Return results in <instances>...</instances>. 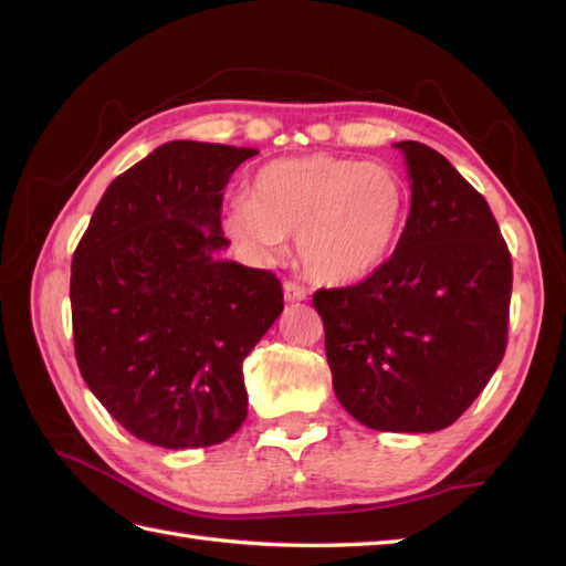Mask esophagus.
<instances>
[{"instance_id":"obj_1","label":"esophagus","mask_w":566,"mask_h":566,"mask_svg":"<svg viewBox=\"0 0 566 566\" xmlns=\"http://www.w3.org/2000/svg\"><path fill=\"white\" fill-rule=\"evenodd\" d=\"M308 294H306V290H304V286L302 284H296V282H284V298H286V302H304V298H306Z\"/></svg>"}]
</instances>
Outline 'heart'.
Returning a JSON list of instances; mask_svg holds the SVG:
<instances>
[{
    "mask_svg": "<svg viewBox=\"0 0 566 566\" xmlns=\"http://www.w3.org/2000/svg\"><path fill=\"white\" fill-rule=\"evenodd\" d=\"M408 211L403 177L389 165L306 155L264 165L250 199L226 209V231L250 255L274 260L296 235V258L323 284L375 274L396 245Z\"/></svg>",
    "mask_w": 566,
    "mask_h": 566,
    "instance_id": "heart-1",
    "label": "heart"
}]
</instances>
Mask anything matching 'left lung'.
Listing matches in <instances>:
<instances>
[{
  "instance_id": "8db88e82",
  "label": "left lung",
  "mask_w": 566,
  "mask_h": 566,
  "mask_svg": "<svg viewBox=\"0 0 566 566\" xmlns=\"http://www.w3.org/2000/svg\"><path fill=\"white\" fill-rule=\"evenodd\" d=\"M411 213L367 280L318 290L333 389L359 423L391 432L452 426L501 365L513 264L486 199L423 143H396Z\"/></svg>"
}]
</instances>
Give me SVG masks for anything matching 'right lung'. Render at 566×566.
<instances>
[{
    "label": "right lung",
    "instance_id": "1",
    "mask_svg": "<svg viewBox=\"0 0 566 566\" xmlns=\"http://www.w3.org/2000/svg\"><path fill=\"white\" fill-rule=\"evenodd\" d=\"M252 155L197 140L155 148L106 187L72 255L82 377L158 448H209L243 426V359L284 308L270 270L219 260L223 189Z\"/></svg>",
    "mask_w": 566,
    "mask_h": 566
}]
</instances>
